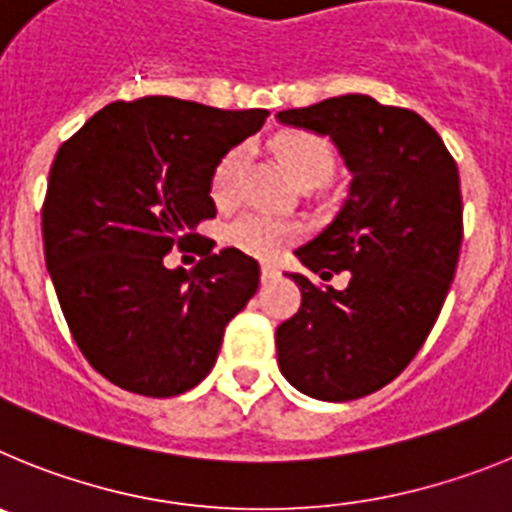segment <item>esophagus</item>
<instances>
[{
    "label": "esophagus",
    "instance_id": "obj_1",
    "mask_svg": "<svg viewBox=\"0 0 512 512\" xmlns=\"http://www.w3.org/2000/svg\"><path fill=\"white\" fill-rule=\"evenodd\" d=\"M279 277V269L274 264H261V282H271Z\"/></svg>",
    "mask_w": 512,
    "mask_h": 512
}]
</instances>
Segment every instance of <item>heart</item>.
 <instances>
[{
  "mask_svg": "<svg viewBox=\"0 0 512 512\" xmlns=\"http://www.w3.org/2000/svg\"><path fill=\"white\" fill-rule=\"evenodd\" d=\"M274 151L300 187H318L333 174V148L318 133L289 130L279 135ZM243 166H246L243 148H233L217 161L210 179V197L217 207H228L235 202L241 189ZM297 238H300V225L264 212L235 217L225 228V241L253 259H277Z\"/></svg>",
  "mask_w": 512,
  "mask_h": 512,
  "instance_id": "heart-1",
  "label": "heart"
}]
</instances>
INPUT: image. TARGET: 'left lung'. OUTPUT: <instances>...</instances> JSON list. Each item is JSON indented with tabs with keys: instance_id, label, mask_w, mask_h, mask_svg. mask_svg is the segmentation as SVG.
I'll return each mask as SVG.
<instances>
[{
	"instance_id": "obj_1",
	"label": "left lung",
	"mask_w": 512,
	"mask_h": 512,
	"mask_svg": "<svg viewBox=\"0 0 512 512\" xmlns=\"http://www.w3.org/2000/svg\"><path fill=\"white\" fill-rule=\"evenodd\" d=\"M277 117L330 135L354 174L336 220L297 251L323 282L348 271V287L289 274L302 302L277 328L279 369L315 400H359L415 359L441 315L464 238L459 169L418 112L366 94Z\"/></svg>"
}]
</instances>
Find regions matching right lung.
Wrapping results in <instances>:
<instances>
[{
  "label": "right lung",
  "instance_id": "1",
  "mask_svg": "<svg viewBox=\"0 0 512 512\" xmlns=\"http://www.w3.org/2000/svg\"><path fill=\"white\" fill-rule=\"evenodd\" d=\"M266 117L143 97L107 104L58 148L40 210L45 264L79 351L122 390H192L256 295L259 264L238 248L194 246L189 271L164 256L200 241L217 161Z\"/></svg>",
  "mask_w": 512,
  "mask_h": 512
}]
</instances>
